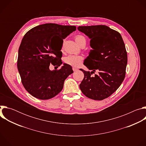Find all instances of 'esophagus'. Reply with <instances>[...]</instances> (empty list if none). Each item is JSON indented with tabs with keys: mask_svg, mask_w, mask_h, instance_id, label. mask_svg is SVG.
<instances>
[{
	"mask_svg": "<svg viewBox=\"0 0 146 146\" xmlns=\"http://www.w3.org/2000/svg\"><path fill=\"white\" fill-rule=\"evenodd\" d=\"M78 70V69L77 68H73V70L74 71V72H76V71H77Z\"/></svg>",
	"mask_w": 146,
	"mask_h": 146,
	"instance_id": "obj_1",
	"label": "esophagus"
}]
</instances>
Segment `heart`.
<instances>
[{"label": "heart", "instance_id": "1", "mask_svg": "<svg viewBox=\"0 0 146 146\" xmlns=\"http://www.w3.org/2000/svg\"><path fill=\"white\" fill-rule=\"evenodd\" d=\"M75 40L77 43L80 46H81L83 43L86 44V38L81 35H76L75 36ZM82 56L74 55H69L64 58V61L66 64L74 67H78L80 66L82 63Z\"/></svg>", "mask_w": 146, "mask_h": 146}]
</instances>
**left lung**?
Instances as JSON below:
<instances>
[{
	"label": "left lung",
	"mask_w": 146,
	"mask_h": 146,
	"mask_svg": "<svg viewBox=\"0 0 146 146\" xmlns=\"http://www.w3.org/2000/svg\"><path fill=\"white\" fill-rule=\"evenodd\" d=\"M77 29L89 37L92 48L84 62L92 71L80 69L84 77L80 88L88 98L102 100L113 94L125 78L128 62L125 46L120 33L106 25L83 26ZM96 70L99 74L92 77Z\"/></svg>",
	"instance_id": "left-lung-1"
}]
</instances>
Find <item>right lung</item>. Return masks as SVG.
<instances>
[{
	"mask_svg": "<svg viewBox=\"0 0 146 146\" xmlns=\"http://www.w3.org/2000/svg\"><path fill=\"white\" fill-rule=\"evenodd\" d=\"M76 30L75 26L45 24L35 27L24 36L18 50L17 68L25 90L41 100L51 99L63 89L65 79L73 73L64 64L60 69L50 70V64L58 68L62 64L59 41Z\"/></svg>",
	"mask_w": 146,
	"mask_h": 146,
	"instance_id": "obj_1",
	"label": "right lung"
}]
</instances>
